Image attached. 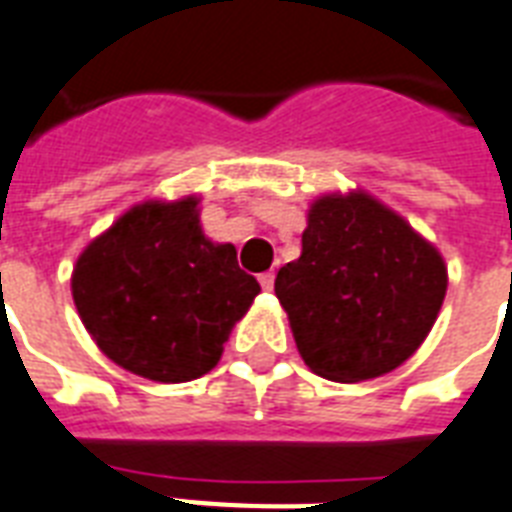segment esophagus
Returning a JSON list of instances; mask_svg holds the SVG:
<instances>
[{
	"instance_id": "obj_1",
	"label": "esophagus",
	"mask_w": 512,
	"mask_h": 512,
	"mask_svg": "<svg viewBox=\"0 0 512 512\" xmlns=\"http://www.w3.org/2000/svg\"><path fill=\"white\" fill-rule=\"evenodd\" d=\"M273 279H276V276H273V271L260 273V287H263V290H273Z\"/></svg>"
}]
</instances>
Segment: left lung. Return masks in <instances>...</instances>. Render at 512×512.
Here are the masks:
<instances>
[{"label": "left lung", "mask_w": 512, "mask_h": 512, "mask_svg": "<svg viewBox=\"0 0 512 512\" xmlns=\"http://www.w3.org/2000/svg\"><path fill=\"white\" fill-rule=\"evenodd\" d=\"M446 287L438 249L362 190L311 204L303 252L273 284L303 362L341 384L400 368L435 325Z\"/></svg>", "instance_id": "8db88e82"}]
</instances>
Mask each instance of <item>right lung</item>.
Segmentation results:
<instances>
[{"label":"right lung","mask_w":512,"mask_h":512,"mask_svg":"<svg viewBox=\"0 0 512 512\" xmlns=\"http://www.w3.org/2000/svg\"><path fill=\"white\" fill-rule=\"evenodd\" d=\"M195 195L131 206L83 249L72 298L109 360L182 384L220 362L222 343L260 292L233 244L206 239Z\"/></svg>","instance_id":"right-lung-1"}]
</instances>
